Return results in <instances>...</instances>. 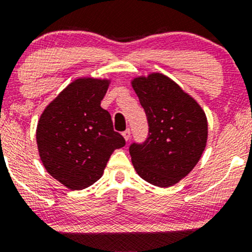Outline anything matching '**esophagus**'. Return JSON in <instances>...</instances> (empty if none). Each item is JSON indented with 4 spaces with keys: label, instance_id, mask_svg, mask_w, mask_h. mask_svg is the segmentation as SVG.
<instances>
[{
    "label": "esophagus",
    "instance_id": "esophagus-1",
    "mask_svg": "<svg viewBox=\"0 0 252 252\" xmlns=\"http://www.w3.org/2000/svg\"><path fill=\"white\" fill-rule=\"evenodd\" d=\"M123 136H124V138H125V139L127 140V142H128L129 138H131V131H129V129L127 128L126 131L123 132Z\"/></svg>",
    "mask_w": 252,
    "mask_h": 252
}]
</instances>
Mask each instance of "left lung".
<instances>
[{
    "instance_id": "8db88e82",
    "label": "left lung",
    "mask_w": 252,
    "mask_h": 252,
    "mask_svg": "<svg viewBox=\"0 0 252 252\" xmlns=\"http://www.w3.org/2000/svg\"><path fill=\"white\" fill-rule=\"evenodd\" d=\"M132 86L149 126L147 139L129 145L132 163L142 179L168 188L201 158L208 138L207 118L199 104L166 75L136 78Z\"/></svg>"
}]
</instances>
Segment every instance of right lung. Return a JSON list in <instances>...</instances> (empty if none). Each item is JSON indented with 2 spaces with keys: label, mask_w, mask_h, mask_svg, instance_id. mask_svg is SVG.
<instances>
[{
  "label": "right lung",
  "mask_w": 252,
  "mask_h": 252,
  "mask_svg": "<svg viewBox=\"0 0 252 252\" xmlns=\"http://www.w3.org/2000/svg\"><path fill=\"white\" fill-rule=\"evenodd\" d=\"M109 82L77 79L44 109L37 125V145L47 172L71 190L96 183L115 149L126 144L101 107Z\"/></svg>",
  "instance_id": "obj_1"
}]
</instances>
